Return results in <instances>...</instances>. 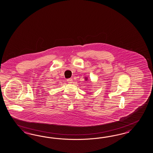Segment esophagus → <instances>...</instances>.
I'll use <instances>...</instances> for the list:
<instances>
[{
	"label": "esophagus",
	"instance_id": "obj_1",
	"mask_svg": "<svg viewBox=\"0 0 153 153\" xmlns=\"http://www.w3.org/2000/svg\"><path fill=\"white\" fill-rule=\"evenodd\" d=\"M67 81L68 82V83H72L73 82V79L72 78H68V79H67Z\"/></svg>",
	"mask_w": 153,
	"mask_h": 153
}]
</instances>
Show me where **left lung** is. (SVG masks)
Segmentation results:
<instances>
[{"label":"left lung","instance_id":"left-lung-1","mask_svg":"<svg viewBox=\"0 0 153 153\" xmlns=\"http://www.w3.org/2000/svg\"><path fill=\"white\" fill-rule=\"evenodd\" d=\"M86 80H87V79H86Z\"/></svg>","mask_w":153,"mask_h":153}]
</instances>
